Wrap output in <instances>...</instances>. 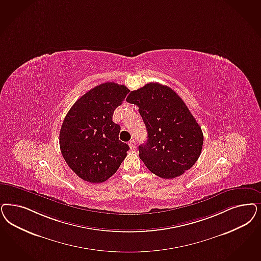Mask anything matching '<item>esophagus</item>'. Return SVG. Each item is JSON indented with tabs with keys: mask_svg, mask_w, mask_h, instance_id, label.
<instances>
[{
	"mask_svg": "<svg viewBox=\"0 0 261 261\" xmlns=\"http://www.w3.org/2000/svg\"><path fill=\"white\" fill-rule=\"evenodd\" d=\"M128 144H129V146H130V149H132V150H135L136 142L134 141V140H131V141L128 143Z\"/></svg>",
	"mask_w": 261,
	"mask_h": 261,
	"instance_id": "esophagus-1",
	"label": "esophagus"
}]
</instances>
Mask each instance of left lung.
Returning a JSON list of instances; mask_svg holds the SVG:
<instances>
[{"mask_svg":"<svg viewBox=\"0 0 261 261\" xmlns=\"http://www.w3.org/2000/svg\"><path fill=\"white\" fill-rule=\"evenodd\" d=\"M126 101L137 105L147 130L140 158L159 177L171 179L198 161L203 144L201 128L179 95L167 86L149 83L133 90Z\"/></svg>","mask_w":261,"mask_h":261,"instance_id":"obj_1","label":"left lung"}]
</instances>
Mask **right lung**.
<instances>
[{"instance_id": "1", "label": "right lung", "mask_w": 261, "mask_h": 261, "mask_svg": "<svg viewBox=\"0 0 261 261\" xmlns=\"http://www.w3.org/2000/svg\"><path fill=\"white\" fill-rule=\"evenodd\" d=\"M129 90L107 82L78 99L68 111L60 132V147L69 168L80 178L101 183L116 173L129 146L118 140L120 126L114 111Z\"/></svg>"}]
</instances>
